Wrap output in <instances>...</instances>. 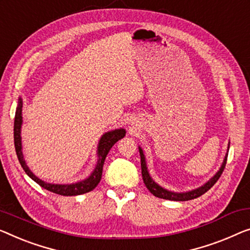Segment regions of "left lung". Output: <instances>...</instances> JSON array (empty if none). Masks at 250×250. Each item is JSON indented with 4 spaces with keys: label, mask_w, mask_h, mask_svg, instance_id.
I'll return each mask as SVG.
<instances>
[{
    "label": "left lung",
    "mask_w": 250,
    "mask_h": 250,
    "mask_svg": "<svg viewBox=\"0 0 250 250\" xmlns=\"http://www.w3.org/2000/svg\"><path fill=\"white\" fill-rule=\"evenodd\" d=\"M139 152H140V162H141V174H143V180H144V183L146 185V188L150 191L151 194H154L155 196L157 197H161V199H165V200H170V201H188V200H193V199H196V197L201 196L204 193L208 192V189H210L212 186H213L215 183H217V181L220 178L221 174L223 172V169H225L226 167V164H227V158H228V154H227L225 161H223V164L221 166V168L219 172L214 175L213 177L211 178L210 181L208 182V183L204 184L203 186H201V188H196V189H193V191H189V192H185V193H174V192H169L167 191V189L163 188L159 186L158 184H156L154 181L151 180V177L149 176V173L147 170V166H146V161H145V156H144V152L141 149L139 148Z\"/></svg>",
    "instance_id": "1"
}]
</instances>
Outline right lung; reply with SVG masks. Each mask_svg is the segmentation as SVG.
<instances>
[{
    "instance_id": "1",
    "label": "right lung",
    "mask_w": 250,
    "mask_h": 250,
    "mask_svg": "<svg viewBox=\"0 0 250 250\" xmlns=\"http://www.w3.org/2000/svg\"><path fill=\"white\" fill-rule=\"evenodd\" d=\"M22 101L21 99H19V104L16 111V117H14V147H16L17 156L19 162H20L22 168L24 169V172L27 173L30 177L32 178L36 183H38L42 188L48 189V191L56 193V194L59 195H80L84 194V193H87L92 189L96 188V185L100 183L102 177V172H103V165L104 161H105V157L107 152L110 151V149L112 148L113 145L117 143L118 140H120L121 138L125 136V130L124 129H118L114 130V131L106 132L105 135H103L101 140H100L99 147H98V156L99 161L98 165H96L94 172L92 173L91 176L86 178L85 181L78 182L76 184H67V185H59V184H49L46 183L40 180V178L36 177V175L31 173V170L29 169V167L25 164L23 159V155H22L21 151V125H22Z\"/></svg>"
}]
</instances>
